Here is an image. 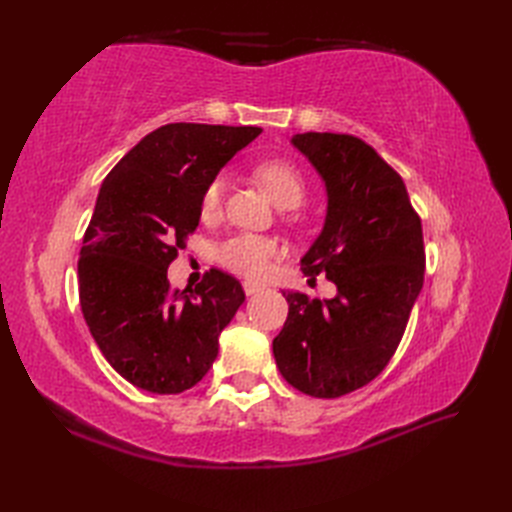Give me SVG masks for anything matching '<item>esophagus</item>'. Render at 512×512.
<instances>
[{"mask_svg": "<svg viewBox=\"0 0 512 512\" xmlns=\"http://www.w3.org/2000/svg\"><path fill=\"white\" fill-rule=\"evenodd\" d=\"M243 290H245L247 297H250V294H256V292H260V290H262V284H258V282H250V280H245V282H243Z\"/></svg>", "mask_w": 512, "mask_h": 512, "instance_id": "34e87169", "label": "esophagus"}]
</instances>
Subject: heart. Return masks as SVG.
<instances>
[{"mask_svg": "<svg viewBox=\"0 0 512 512\" xmlns=\"http://www.w3.org/2000/svg\"><path fill=\"white\" fill-rule=\"evenodd\" d=\"M254 173L260 179V183L269 190L275 205H280L284 209L301 205V200L305 198L307 192V181L301 170L292 162L284 158H271L260 162ZM224 188L226 181L222 175L213 177L207 183L203 196H200V215H203L205 220L218 215V211L222 209ZM277 254H280V245L269 237L254 235V232H237V235H230L215 247V258H218L220 265L232 273H239L245 277H258L265 273L269 262Z\"/></svg>", "mask_w": 512, "mask_h": 512, "instance_id": "obj_1", "label": "heart"}]
</instances>
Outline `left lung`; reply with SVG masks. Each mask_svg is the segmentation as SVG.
<instances>
[{
	"label": "left lung",
	"instance_id": "8db88e82",
	"mask_svg": "<svg viewBox=\"0 0 512 512\" xmlns=\"http://www.w3.org/2000/svg\"><path fill=\"white\" fill-rule=\"evenodd\" d=\"M292 145L327 185V218L301 269L324 273L333 299L284 292L288 318L273 339L275 363L294 389L333 399L389 365L423 288L421 218L404 179L352 134H294Z\"/></svg>",
	"mask_w": 512,
	"mask_h": 512
}]
</instances>
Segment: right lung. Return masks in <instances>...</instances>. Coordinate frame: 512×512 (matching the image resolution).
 <instances>
[{
    "label": "right lung",
    "instance_id": "right-lung-1",
    "mask_svg": "<svg viewBox=\"0 0 512 512\" xmlns=\"http://www.w3.org/2000/svg\"><path fill=\"white\" fill-rule=\"evenodd\" d=\"M260 132L168 123L102 183L79 258L81 309L104 359L138 389L175 395L203 380L245 301L224 271H207L188 292L170 288L166 269L198 226L207 183Z\"/></svg>",
    "mask_w": 512,
    "mask_h": 512
}]
</instances>
